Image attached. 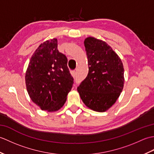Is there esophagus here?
<instances>
[{
    "label": "esophagus",
    "mask_w": 154,
    "mask_h": 154,
    "mask_svg": "<svg viewBox=\"0 0 154 154\" xmlns=\"http://www.w3.org/2000/svg\"><path fill=\"white\" fill-rule=\"evenodd\" d=\"M71 74H72V76L73 77H75L77 76V73H76V71H72L71 72Z\"/></svg>",
    "instance_id": "obj_1"
}]
</instances>
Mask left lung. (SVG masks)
Segmentation results:
<instances>
[{
	"instance_id": "left-lung-1",
	"label": "left lung",
	"mask_w": 154,
	"mask_h": 154,
	"mask_svg": "<svg viewBox=\"0 0 154 154\" xmlns=\"http://www.w3.org/2000/svg\"><path fill=\"white\" fill-rule=\"evenodd\" d=\"M89 73L77 91L90 109L103 112L116 103L124 84L122 60L109 44L93 37L84 41Z\"/></svg>"
}]
</instances>
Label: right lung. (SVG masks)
I'll return each mask as SVG.
<instances>
[{"label":"right lung","mask_w":154,"mask_h":154,"mask_svg":"<svg viewBox=\"0 0 154 154\" xmlns=\"http://www.w3.org/2000/svg\"><path fill=\"white\" fill-rule=\"evenodd\" d=\"M28 93L42 110L55 112L66 102L73 78L67 59L57 50L56 38L45 41L32 55L25 73Z\"/></svg>","instance_id":"right-lung-1"}]
</instances>
